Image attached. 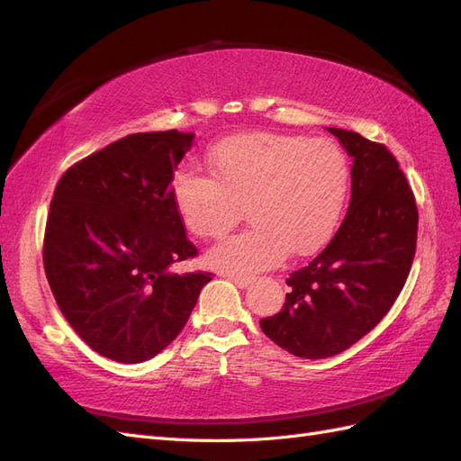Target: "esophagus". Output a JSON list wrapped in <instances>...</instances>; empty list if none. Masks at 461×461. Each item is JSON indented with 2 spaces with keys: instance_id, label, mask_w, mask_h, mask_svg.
Instances as JSON below:
<instances>
[{
  "instance_id": "obj_1",
  "label": "esophagus",
  "mask_w": 461,
  "mask_h": 461,
  "mask_svg": "<svg viewBox=\"0 0 461 461\" xmlns=\"http://www.w3.org/2000/svg\"><path fill=\"white\" fill-rule=\"evenodd\" d=\"M230 281L236 285V286H239V288H246V286H249V285H252L254 283V276H244V275H232L230 276Z\"/></svg>"
}]
</instances>
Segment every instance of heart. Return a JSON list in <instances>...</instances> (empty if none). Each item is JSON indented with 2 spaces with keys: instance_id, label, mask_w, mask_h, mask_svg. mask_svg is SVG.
I'll list each match as a JSON object with an SVG mask.
<instances>
[{
  "instance_id": "1",
  "label": "heart",
  "mask_w": 461,
  "mask_h": 461,
  "mask_svg": "<svg viewBox=\"0 0 461 461\" xmlns=\"http://www.w3.org/2000/svg\"><path fill=\"white\" fill-rule=\"evenodd\" d=\"M212 176L183 169L173 196L198 239L219 240L242 217L248 230L213 248L207 261L225 273H256L290 256H310L337 230L350 192V161L332 140L254 132L222 140L207 156Z\"/></svg>"
}]
</instances>
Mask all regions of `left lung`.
<instances>
[{
	"mask_svg": "<svg viewBox=\"0 0 461 461\" xmlns=\"http://www.w3.org/2000/svg\"><path fill=\"white\" fill-rule=\"evenodd\" d=\"M352 158V200L337 234L305 267L290 273L283 310L261 330L298 357L337 356L376 327L410 275L417 205L384 144L329 129Z\"/></svg>",
	"mask_w": 461,
	"mask_h": 461,
	"instance_id": "1",
	"label": "left lung"
}]
</instances>
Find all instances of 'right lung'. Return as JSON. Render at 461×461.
Listing matches in <instances>:
<instances>
[{
  "instance_id": "1",
  "label": "right lung",
  "mask_w": 461,
  "mask_h": 461,
  "mask_svg": "<svg viewBox=\"0 0 461 461\" xmlns=\"http://www.w3.org/2000/svg\"><path fill=\"white\" fill-rule=\"evenodd\" d=\"M194 134L136 132L77 161L55 186L44 269L63 317L94 352L140 364L169 346L213 273L173 275L198 256L171 180Z\"/></svg>"
}]
</instances>
